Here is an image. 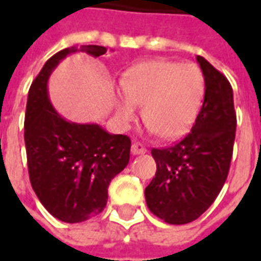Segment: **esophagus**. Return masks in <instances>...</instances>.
Wrapping results in <instances>:
<instances>
[{
    "mask_svg": "<svg viewBox=\"0 0 261 261\" xmlns=\"http://www.w3.org/2000/svg\"><path fill=\"white\" fill-rule=\"evenodd\" d=\"M131 152H133V155H142V153H147V148L140 142H134L131 145Z\"/></svg>",
    "mask_w": 261,
    "mask_h": 261,
    "instance_id": "obj_1",
    "label": "esophagus"
}]
</instances>
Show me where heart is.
I'll list each match as a JSON object with an SVG mask.
<instances>
[{
  "label": "heart",
  "mask_w": 261,
  "mask_h": 261,
  "mask_svg": "<svg viewBox=\"0 0 261 261\" xmlns=\"http://www.w3.org/2000/svg\"><path fill=\"white\" fill-rule=\"evenodd\" d=\"M124 95L116 97V112L123 124L142 117L159 137L175 140L194 123L205 93V78L196 64L170 60H148L133 65L120 81Z\"/></svg>",
  "instance_id": "1"
}]
</instances>
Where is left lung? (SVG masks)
Instances as JSON below:
<instances>
[{
    "label": "left lung",
    "instance_id": "8db88e82",
    "mask_svg": "<svg viewBox=\"0 0 261 261\" xmlns=\"http://www.w3.org/2000/svg\"><path fill=\"white\" fill-rule=\"evenodd\" d=\"M205 78L201 110L192 131L169 148H152L156 173L145 189L149 211L172 225L189 224L207 211L229 172L236 131L229 81L197 56Z\"/></svg>",
    "mask_w": 261,
    "mask_h": 261
}]
</instances>
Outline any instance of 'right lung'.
<instances>
[{
	"label": "right lung",
	"mask_w": 261,
	"mask_h": 261,
	"mask_svg": "<svg viewBox=\"0 0 261 261\" xmlns=\"http://www.w3.org/2000/svg\"><path fill=\"white\" fill-rule=\"evenodd\" d=\"M75 51L103 56V46L68 47L46 61L32 82L25 114L29 179L37 198L54 218L75 224L100 214L108 189L130 161V138L99 124H78L61 117L48 99L47 82L63 59Z\"/></svg>",
	"instance_id": "obj_1"
}]
</instances>
